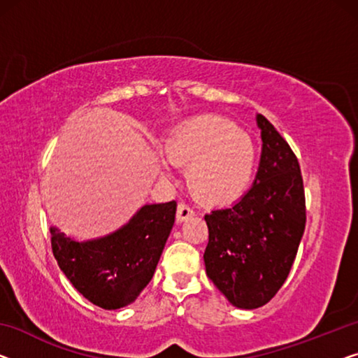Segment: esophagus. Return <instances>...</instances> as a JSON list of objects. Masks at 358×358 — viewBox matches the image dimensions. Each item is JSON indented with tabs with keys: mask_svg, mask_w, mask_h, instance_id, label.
Here are the masks:
<instances>
[{
	"mask_svg": "<svg viewBox=\"0 0 358 358\" xmlns=\"http://www.w3.org/2000/svg\"><path fill=\"white\" fill-rule=\"evenodd\" d=\"M194 215L193 209L188 204H185V202H180L178 207H177V222H186L188 218H191Z\"/></svg>",
	"mask_w": 358,
	"mask_h": 358,
	"instance_id": "34e87169",
	"label": "esophagus"
}]
</instances>
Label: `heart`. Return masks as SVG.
<instances>
[{
	"instance_id": "heart-1",
	"label": "heart",
	"mask_w": 358,
	"mask_h": 358,
	"mask_svg": "<svg viewBox=\"0 0 358 358\" xmlns=\"http://www.w3.org/2000/svg\"><path fill=\"white\" fill-rule=\"evenodd\" d=\"M162 154L175 167H188V189L209 206L230 204L246 193L257 161L248 133L210 115L173 128L162 141Z\"/></svg>"
}]
</instances>
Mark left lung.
Wrapping results in <instances>:
<instances>
[{"label":"left lung","mask_w":358,"mask_h":358,"mask_svg":"<svg viewBox=\"0 0 358 358\" xmlns=\"http://www.w3.org/2000/svg\"><path fill=\"white\" fill-rule=\"evenodd\" d=\"M262 154L250 189L204 217L206 273L238 308H259L280 291L306 230V196L296 154L257 114Z\"/></svg>","instance_id":"1"}]
</instances>
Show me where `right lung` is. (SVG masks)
Listing matches in <instances>:
<instances>
[{
    "label": "right lung",
    "mask_w": 358,
    "mask_h": 358,
    "mask_svg": "<svg viewBox=\"0 0 358 358\" xmlns=\"http://www.w3.org/2000/svg\"><path fill=\"white\" fill-rule=\"evenodd\" d=\"M175 213V201L146 204L117 231L83 243L51 227L52 254L85 299L106 310L127 307L151 281Z\"/></svg>",
    "instance_id": "add662e5"
}]
</instances>
